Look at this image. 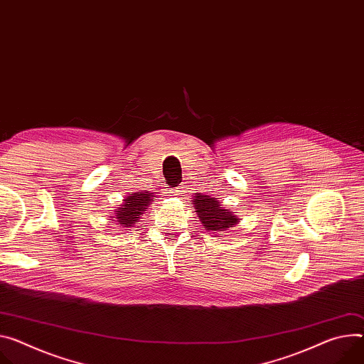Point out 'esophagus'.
<instances>
[{
  "mask_svg": "<svg viewBox=\"0 0 364 364\" xmlns=\"http://www.w3.org/2000/svg\"><path fill=\"white\" fill-rule=\"evenodd\" d=\"M181 191H183V187H181V186H178V187H176V188H173V190H171L173 196H178Z\"/></svg>",
  "mask_w": 364,
  "mask_h": 364,
  "instance_id": "34e87169",
  "label": "esophagus"
}]
</instances>
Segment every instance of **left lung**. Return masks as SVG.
<instances>
[{
    "instance_id": "obj_1",
    "label": "left lung",
    "mask_w": 364,
    "mask_h": 364,
    "mask_svg": "<svg viewBox=\"0 0 364 364\" xmlns=\"http://www.w3.org/2000/svg\"><path fill=\"white\" fill-rule=\"evenodd\" d=\"M193 206L203 226L212 234H219L223 237V230H228L241 220L234 215V212L223 209L216 200V197L208 194L197 193L194 196Z\"/></svg>"
}]
</instances>
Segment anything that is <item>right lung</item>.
Segmentation results:
<instances>
[{"label": "right lung", "mask_w": 364, "mask_h": 364, "mask_svg": "<svg viewBox=\"0 0 364 364\" xmlns=\"http://www.w3.org/2000/svg\"><path fill=\"white\" fill-rule=\"evenodd\" d=\"M152 199H154V193L146 190L136 191L134 194L124 197V203L114 210L116 222H119L122 228H130L148 209V206L152 203Z\"/></svg>", "instance_id": "1"}]
</instances>
